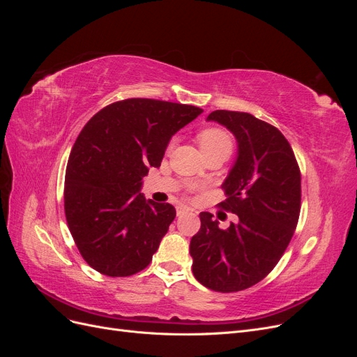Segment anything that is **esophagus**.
Wrapping results in <instances>:
<instances>
[{
	"label": "esophagus",
	"mask_w": 357,
	"mask_h": 357,
	"mask_svg": "<svg viewBox=\"0 0 357 357\" xmlns=\"http://www.w3.org/2000/svg\"><path fill=\"white\" fill-rule=\"evenodd\" d=\"M188 211H190V208H188V207H178L177 208V215H181V214H185Z\"/></svg>",
	"instance_id": "obj_1"
}]
</instances>
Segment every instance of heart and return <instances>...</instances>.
I'll list each match as a JSON object with an SVG mask.
<instances>
[{
    "instance_id": "1",
    "label": "heart",
    "mask_w": 357,
    "mask_h": 357,
    "mask_svg": "<svg viewBox=\"0 0 357 357\" xmlns=\"http://www.w3.org/2000/svg\"><path fill=\"white\" fill-rule=\"evenodd\" d=\"M197 139L204 156L211 153H223L229 156L234 149V142L231 135L220 128H205L198 134ZM172 146H174V142H169L167 149L171 150Z\"/></svg>"
}]
</instances>
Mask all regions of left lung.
Returning a JSON list of instances; mask_svg holds the SVG:
<instances>
[{
  "label": "left lung",
  "instance_id": "obj_1",
  "mask_svg": "<svg viewBox=\"0 0 357 357\" xmlns=\"http://www.w3.org/2000/svg\"><path fill=\"white\" fill-rule=\"evenodd\" d=\"M238 142V158L222 189L225 211L238 222L220 229L211 213L190 240L192 273L201 284L231 294L264 280L283 256L299 219L301 171L286 137L271 123L243 112L215 110Z\"/></svg>",
  "mask_w": 357,
  "mask_h": 357
}]
</instances>
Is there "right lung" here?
<instances>
[{"label": "right lung", "mask_w": 357, "mask_h": 357, "mask_svg": "<svg viewBox=\"0 0 357 357\" xmlns=\"http://www.w3.org/2000/svg\"><path fill=\"white\" fill-rule=\"evenodd\" d=\"M201 113L195 105L128 98L84 125L68 158L63 208L95 271L128 277L152 262L176 208L146 201L138 190L149 167H160L169 138Z\"/></svg>", "instance_id": "right-lung-1"}]
</instances>
